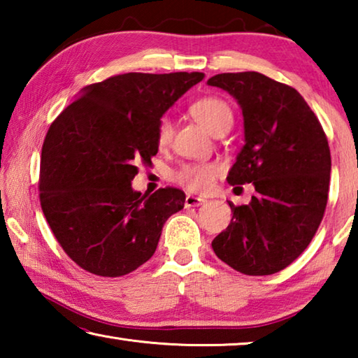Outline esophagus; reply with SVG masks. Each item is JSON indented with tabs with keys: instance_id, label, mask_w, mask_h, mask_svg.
Returning <instances> with one entry per match:
<instances>
[{
	"instance_id": "34e87169",
	"label": "esophagus",
	"mask_w": 358,
	"mask_h": 358,
	"mask_svg": "<svg viewBox=\"0 0 358 358\" xmlns=\"http://www.w3.org/2000/svg\"><path fill=\"white\" fill-rule=\"evenodd\" d=\"M207 202V199L203 197H197V196H191V194H187L186 199H185V205L187 208L189 207H199V205H202Z\"/></svg>"
}]
</instances>
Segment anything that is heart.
I'll list each match as a JSON object with an SVG mask.
<instances>
[{
    "mask_svg": "<svg viewBox=\"0 0 358 358\" xmlns=\"http://www.w3.org/2000/svg\"><path fill=\"white\" fill-rule=\"evenodd\" d=\"M189 113L213 136L222 129L230 128L234 121L232 108L226 101L216 96H205L192 102ZM156 141L161 148L171 143L172 123L167 118H162L157 124ZM217 172H220V167L215 164H185L173 173V180L191 191H205L213 183Z\"/></svg>",
    "mask_w": 358,
    "mask_h": 358,
    "instance_id": "1",
    "label": "heart"
}]
</instances>
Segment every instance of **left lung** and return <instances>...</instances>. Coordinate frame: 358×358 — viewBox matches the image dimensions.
I'll list each match as a JSON object with an SVG mask.
<instances>
[{
    "mask_svg": "<svg viewBox=\"0 0 358 358\" xmlns=\"http://www.w3.org/2000/svg\"><path fill=\"white\" fill-rule=\"evenodd\" d=\"M237 99L245 145L229 171L230 185L252 183L256 196L235 207L213 251L240 273L273 275L306 250L324 217L331 157L327 136L295 88L259 72L208 78Z\"/></svg>",
    "mask_w": 358,
    "mask_h": 358,
    "instance_id": "8db88e82",
    "label": "left lung"
}]
</instances>
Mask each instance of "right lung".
<instances>
[{
    "label": "right lung",
    "instance_id": "right-lung-1",
    "mask_svg": "<svg viewBox=\"0 0 358 358\" xmlns=\"http://www.w3.org/2000/svg\"><path fill=\"white\" fill-rule=\"evenodd\" d=\"M203 72H128L85 87L48 129L41 207L64 252L93 275H128L153 256L185 192L132 189L137 164L157 153V124Z\"/></svg>",
    "mask_w": 358,
    "mask_h": 358
}]
</instances>
